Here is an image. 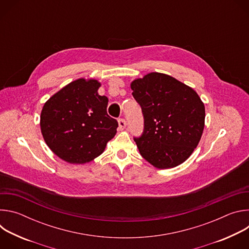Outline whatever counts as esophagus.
<instances>
[{"instance_id": "esophagus-1", "label": "esophagus", "mask_w": 249, "mask_h": 249, "mask_svg": "<svg viewBox=\"0 0 249 249\" xmlns=\"http://www.w3.org/2000/svg\"><path fill=\"white\" fill-rule=\"evenodd\" d=\"M118 125H119V130H124L126 127V121L124 119H119L118 120Z\"/></svg>"}]
</instances>
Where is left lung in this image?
Instances as JSON below:
<instances>
[{"instance_id": "8db88e82", "label": "left lung", "mask_w": 249, "mask_h": 249, "mask_svg": "<svg viewBox=\"0 0 249 249\" xmlns=\"http://www.w3.org/2000/svg\"><path fill=\"white\" fill-rule=\"evenodd\" d=\"M144 115V132L135 138L141 156L160 169L184 162L201 140L205 106L190 87L162 73H150L131 83Z\"/></svg>"}]
</instances>
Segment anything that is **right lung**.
<instances>
[{
  "label": "right lung",
  "mask_w": 249,
  "mask_h": 249,
  "mask_svg": "<svg viewBox=\"0 0 249 249\" xmlns=\"http://www.w3.org/2000/svg\"><path fill=\"white\" fill-rule=\"evenodd\" d=\"M101 84L78 79L53 94L43 105L40 129L49 149L74 164L100 156L115 136L118 122L107 114L108 98L99 95Z\"/></svg>",
  "instance_id": "right-lung-1"
}]
</instances>
